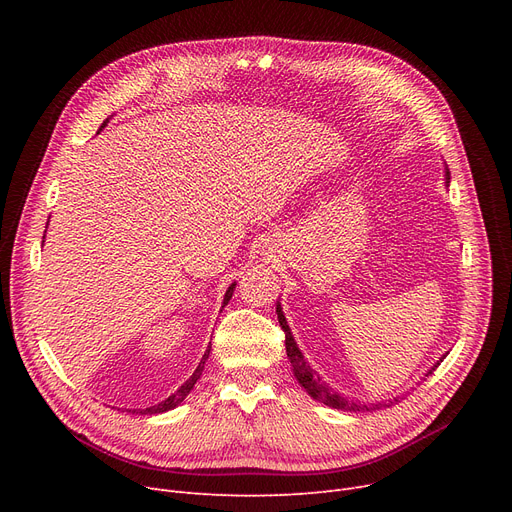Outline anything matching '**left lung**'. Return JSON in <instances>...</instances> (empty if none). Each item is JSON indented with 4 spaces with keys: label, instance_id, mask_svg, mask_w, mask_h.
Listing matches in <instances>:
<instances>
[{
    "label": "left lung",
    "instance_id": "8db88e82",
    "mask_svg": "<svg viewBox=\"0 0 512 512\" xmlns=\"http://www.w3.org/2000/svg\"><path fill=\"white\" fill-rule=\"evenodd\" d=\"M446 174H448V172H446ZM276 313H278L280 328L284 330L286 355H288V359H290L292 371H294V375H297L299 384H301L313 398H317L319 402H324V405H328V407H332V409H340V411H375V409H382V407H392V402H398V398H394V400H388V402H375V405H361V402L346 400L344 396L336 394L330 386H326L324 382L319 380V375H317V373L309 367V363L303 359L297 342H294V338H292V334H290V328H288V324H286V317H284L280 305H276ZM444 357H446V355H444ZM444 357H442V359H444ZM442 359H440V363H442ZM440 363H438V365H440ZM438 365H434L432 371H436ZM432 371H427V373H432Z\"/></svg>",
    "mask_w": 512,
    "mask_h": 512
}]
</instances>
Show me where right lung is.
Segmentation results:
<instances>
[{
    "instance_id": "right-lung-1",
    "label": "right lung",
    "mask_w": 512,
    "mask_h": 512,
    "mask_svg": "<svg viewBox=\"0 0 512 512\" xmlns=\"http://www.w3.org/2000/svg\"><path fill=\"white\" fill-rule=\"evenodd\" d=\"M103 126H105V122H103ZM234 286L236 284H230V288L226 290V297H224V305H228V301L232 299V294H234ZM211 348V346H209ZM207 357H209V351L203 355V359H201V363H199V367L195 369V373L191 375V378H188L172 396H168L164 402H159V405H155V407H149V409H145L143 411V415L147 413V415H153V413H164V411H170V409H174V407H178L180 402L188 396V392L193 390V386L197 384V380L201 378V371H203V365H205V361H207Z\"/></svg>"
}]
</instances>
